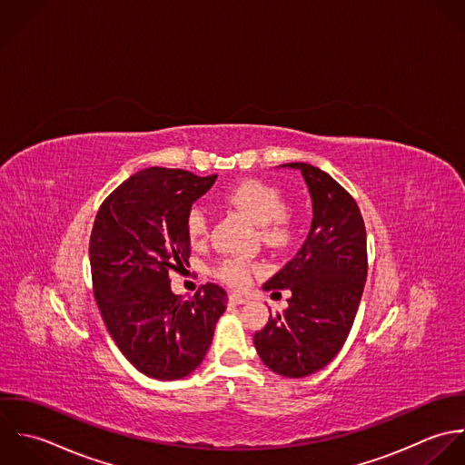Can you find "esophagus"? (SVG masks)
Segmentation results:
<instances>
[{"instance_id":"1","label":"esophagus","mask_w":465,"mask_h":465,"mask_svg":"<svg viewBox=\"0 0 465 465\" xmlns=\"http://www.w3.org/2000/svg\"><path fill=\"white\" fill-rule=\"evenodd\" d=\"M228 300H230V303H232V305H242V303L250 302V298H248V296L239 294V292H230V294H228Z\"/></svg>"}]
</instances>
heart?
Instances as JSON below:
<instances>
[{
    "label": "heart",
    "mask_w": 465,
    "mask_h": 465,
    "mask_svg": "<svg viewBox=\"0 0 465 465\" xmlns=\"http://www.w3.org/2000/svg\"><path fill=\"white\" fill-rule=\"evenodd\" d=\"M224 201L237 208L241 213L262 224V235L272 244H283L291 237V219L283 212L285 203L279 188L268 185L259 180H246L233 188H230L224 195ZM186 235L193 246H199L208 237V217L201 206H192L186 213ZM217 277L230 285L242 287L248 283L252 264L242 259H224L215 270Z\"/></svg>",
    "instance_id": "heart-1"
}]
</instances>
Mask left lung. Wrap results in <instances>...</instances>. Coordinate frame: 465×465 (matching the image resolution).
<instances>
[{"instance_id":"8db88e82","label":"left lung","mask_w":465,"mask_h":465,"mask_svg":"<svg viewBox=\"0 0 465 465\" xmlns=\"http://www.w3.org/2000/svg\"><path fill=\"white\" fill-rule=\"evenodd\" d=\"M280 167L302 173L312 221L298 253L262 285L289 289L291 298L253 343L270 371L294 379L327 367L347 341L367 280V232L354 197L327 173L309 163Z\"/></svg>"}]
</instances>
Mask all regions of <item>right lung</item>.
I'll return each instance as SVG.
<instances>
[{
  "label": "right lung",
  "mask_w": 465,
  "mask_h": 465,
  "mask_svg": "<svg viewBox=\"0 0 465 465\" xmlns=\"http://www.w3.org/2000/svg\"><path fill=\"white\" fill-rule=\"evenodd\" d=\"M215 180L149 167L116 186L94 217V300L120 352L154 379L176 381L195 371L226 311L223 287L206 283L183 300L169 279L188 266L186 213Z\"/></svg>",
  "instance_id": "obj_1"
}]
</instances>
